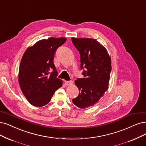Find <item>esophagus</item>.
<instances>
[{
	"label": "esophagus",
	"mask_w": 146,
	"mask_h": 146,
	"mask_svg": "<svg viewBox=\"0 0 146 146\" xmlns=\"http://www.w3.org/2000/svg\"><path fill=\"white\" fill-rule=\"evenodd\" d=\"M66 85H71L73 84V82L72 81V80H70V81H66Z\"/></svg>",
	"instance_id": "esophagus-1"
}]
</instances>
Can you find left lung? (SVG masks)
Listing matches in <instances>:
<instances>
[{
  "label": "left lung",
  "instance_id": "8db88e82",
  "mask_svg": "<svg viewBox=\"0 0 146 146\" xmlns=\"http://www.w3.org/2000/svg\"><path fill=\"white\" fill-rule=\"evenodd\" d=\"M72 41L79 52L84 76L74 81L79 94L73 103L87 108L98 103L108 88L111 59L106 48L95 39L72 38Z\"/></svg>",
  "mask_w": 146,
  "mask_h": 146
}]
</instances>
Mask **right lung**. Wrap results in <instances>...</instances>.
Instances as JSON below:
<instances>
[{"label": "right lung", "mask_w": 146, "mask_h": 146, "mask_svg": "<svg viewBox=\"0 0 146 146\" xmlns=\"http://www.w3.org/2000/svg\"><path fill=\"white\" fill-rule=\"evenodd\" d=\"M66 40V38L53 37L41 40L25 52L19 67V82L23 94L33 106L47 105L62 87V80L56 77L53 56Z\"/></svg>", "instance_id": "obj_1"}]
</instances>
